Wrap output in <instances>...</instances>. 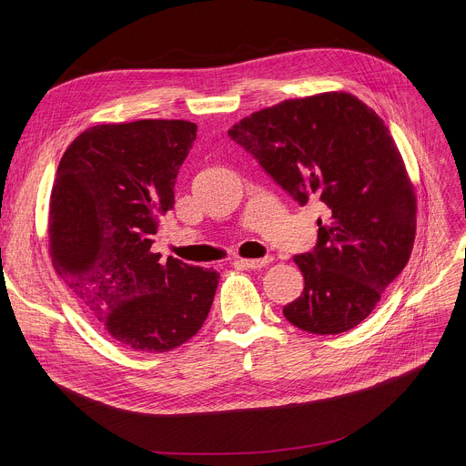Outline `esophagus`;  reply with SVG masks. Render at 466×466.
I'll list each match as a JSON object with an SVG mask.
<instances>
[{"mask_svg":"<svg viewBox=\"0 0 466 466\" xmlns=\"http://www.w3.org/2000/svg\"><path fill=\"white\" fill-rule=\"evenodd\" d=\"M272 262V257H262V258H241L238 260V264H241L248 270H260V268L268 266Z\"/></svg>","mask_w":466,"mask_h":466,"instance_id":"34e87169","label":"esophagus"}]
</instances>
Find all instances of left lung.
Listing matches in <instances>:
<instances>
[{"label":"left lung","instance_id":"left-lung-1","mask_svg":"<svg viewBox=\"0 0 466 466\" xmlns=\"http://www.w3.org/2000/svg\"><path fill=\"white\" fill-rule=\"evenodd\" d=\"M300 206L325 208L317 246L297 255L302 295L283 308L311 334H341L372 313L415 239V192L385 122L348 92L260 109L228 130Z\"/></svg>","mask_w":466,"mask_h":466}]
</instances>
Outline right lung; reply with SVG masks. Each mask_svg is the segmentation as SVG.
<instances>
[{
  "instance_id": "add662e5",
  "label": "right lung",
  "mask_w": 466,
  "mask_h": 466,
  "mask_svg": "<svg viewBox=\"0 0 466 466\" xmlns=\"http://www.w3.org/2000/svg\"><path fill=\"white\" fill-rule=\"evenodd\" d=\"M188 120L97 125L67 147L53 185L48 246L56 274L106 332L134 351L164 353L198 332L218 274L153 253L196 139Z\"/></svg>"
}]
</instances>
